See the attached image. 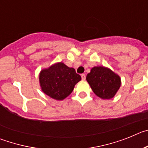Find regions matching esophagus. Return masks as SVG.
Segmentation results:
<instances>
[{
    "label": "esophagus",
    "instance_id": "obj_1",
    "mask_svg": "<svg viewBox=\"0 0 148 148\" xmlns=\"http://www.w3.org/2000/svg\"><path fill=\"white\" fill-rule=\"evenodd\" d=\"M81 76H82V80H85V79H86V75H85V74H82V75H81Z\"/></svg>",
    "mask_w": 148,
    "mask_h": 148
}]
</instances>
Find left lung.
Segmentation results:
<instances>
[{
	"label": "left lung",
	"instance_id": "1",
	"mask_svg": "<svg viewBox=\"0 0 148 148\" xmlns=\"http://www.w3.org/2000/svg\"><path fill=\"white\" fill-rule=\"evenodd\" d=\"M86 79L94 93L102 99L114 97L121 84L118 74L103 66L92 67Z\"/></svg>",
	"mask_w": 148,
	"mask_h": 148
}]
</instances>
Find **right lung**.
Masks as SVG:
<instances>
[{"label": "right lung", "mask_w": 148, "mask_h": 148, "mask_svg": "<svg viewBox=\"0 0 148 148\" xmlns=\"http://www.w3.org/2000/svg\"><path fill=\"white\" fill-rule=\"evenodd\" d=\"M82 80L74 68L63 62L56 63L43 69L39 74V83L42 92L58 101L64 100L73 92L75 85Z\"/></svg>", "instance_id": "1"}]
</instances>
